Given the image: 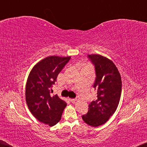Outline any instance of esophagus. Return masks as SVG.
Segmentation results:
<instances>
[{"label":"esophagus","instance_id":"esophagus-1","mask_svg":"<svg viewBox=\"0 0 147 147\" xmlns=\"http://www.w3.org/2000/svg\"><path fill=\"white\" fill-rule=\"evenodd\" d=\"M69 100L71 102H75L76 101V99H74V98H69Z\"/></svg>","mask_w":147,"mask_h":147}]
</instances>
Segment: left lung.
<instances>
[{
  "instance_id": "8db88e82",
  "label": "left lung",
  "mask_w": 147,
  "mask_h": 147,
  "mask_svg": "<svg viewBox=\"0 0 147 147\" xmlns=\"http://www.w3.org/2000/svg\"><path fill=\"white\" fill-rule=\"evenodd\" d=\"M95 65L96 78L93 87L97 99L89 104L82 119L88 125L97 127L105 124L116 112L122 92L121 76L114 62L99 54L88 55Z\"/></svg>"
}]
</instances>
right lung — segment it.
I'll use <instances>...</instances> for the list:
<instances>
[{
    "label": "right lung",
    "mask_w": 147,
    "mask_h": 147,
    "mask_svg": "<svg viewBox=\"0 0 147 147\" xmlns=\"http://www.w3.org/2000/svg\"><path fill=\"white\" fill-rule=\"evenodd\" d=\"M71 57L49 56L36 63L28 76L25 99L34 117L50 126L60 121L67 106L57 95L51 96L52 85Z\"/></svg>",
    "instance_id": "add662e5"
}]
</instances>
